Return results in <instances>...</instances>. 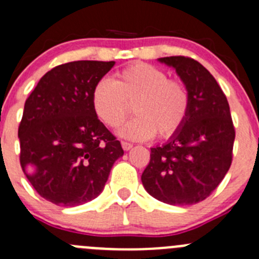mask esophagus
Masks as SVG:
<instances>
[{"label":"esophagus","instance_id":"1","mask_svg":"<svg viewBox=\"0 0 259 259\" xmlns=\"http://www.w3.org/2000/svg\"><path fill=\"white\" fill-rule=\"evenodd\" d=\"M132 144L131 142H125V141H122V148H123V150H125V151H128L130 150V149H132Z\"/></svg>","mask_w":259,"mask_h":259}]
</instances>
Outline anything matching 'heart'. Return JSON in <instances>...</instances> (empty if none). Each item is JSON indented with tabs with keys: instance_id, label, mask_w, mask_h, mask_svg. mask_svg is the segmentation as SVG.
I'll return each mask as SVG.
<instances>
[{
	"instance_id": "heart-1",
	"label": "heart",
	"mask_w": 259,
	"mask_h": 259,
	"mask_svg": "<svg viewBox=\"0 0 259 259\" xmlns=\"http://www.w3.org/2000/svg\"><path fill=\"white\" fill-rule=\"evenodd\" d=\"M91 100L97 118L109 127L119 125L132 104L136 118L119 130L120 136L130 140H148L155 134L168 139L181 130L190 110L186 84L145 63L127 66L114 80H99Z\"/></svg>"
}]
</instances>
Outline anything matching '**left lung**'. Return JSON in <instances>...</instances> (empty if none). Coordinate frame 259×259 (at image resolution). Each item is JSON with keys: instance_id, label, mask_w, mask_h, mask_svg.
<instances>
[{"instance_id": "left-lung-1", "label": "left lung", "mask_w": 259, "mask_h": 259, "mask_svg": "<svg viewBox=\"0 0 259 259\" xmlns=\"http://www.w3.org/2000/svg\"><path fill=\"white\" fill-rule=\"evenodd\" d=\"M158 60L175 68L186 84L190 110L176 135L164 145L151 148L141 181L163 203L191 205L208 198L226 176L235 128L224 91L200 63L185 56Z\"/></svg>"}]
</instances>
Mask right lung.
<instances>
[{
  "mask_svg": "<svg viewBox=\"0 0 259 259\" xmlns=\"http://www.w3.org/2000/svg\"><path fill=\"white\" fill-rule=\"evenodd\" d=\"M114 61L79 60L47 72L25 101L19 125L20 165L42 198L75 207L97 198L120 142L92 108V90Z\"/></svg>",
  "mask_w": 259,
  "mask_h": 259,
  "instance_id": "add662e5",
  "label": "right lung"
}]
</instances>
